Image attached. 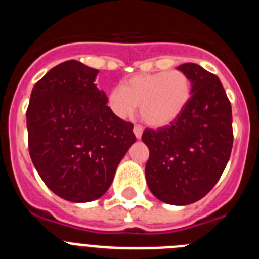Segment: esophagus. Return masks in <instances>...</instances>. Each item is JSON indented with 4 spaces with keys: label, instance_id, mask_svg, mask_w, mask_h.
<instances>
[{
    "label": "esophagus",
    "instance_id": "esophagus-1",
    "mask_svg": "<svg viewBox=\"0 0 259 259\" xmlns=\"http://www.w3.org/2000/svg\"><path fill=\"white\" fill-rule=\"evenodd\" d=\"M134 134L135 136H136V139H141V136H143V127L141 125H135L134 127Z\"/></svg>",
    "mask_w": 259,
    "mask_h": 259
}]
</instances>
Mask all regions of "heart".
Here are the masks:
<instances>
[{
  "label": "heart",
  "mask_w": 259,
  "mask_h": 259,
  "mask_svg": "<svg viewBox=\"0 0 259 259\" xmlns=\"http://www.w3.org/2000/svg\"><path fill=\"white\" fill-rule=\"evenodd\" d=\"M192 80L180 70L135 75L107 96V106L120 119L131 118L139 105L140 118L152 127H164L179 118L192 97Z\"/></svg>",
  "instance_id": "1"
}]
</instances>
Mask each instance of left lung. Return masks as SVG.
I'll return each instance as SVG.
<instances>
[{"label":"left lung","instance_id":"8db88e82","mask_svg":"<svg viewBox=\"0 0 259 259\" xmlns=\"http://www.w3.org/2000/svg\"><path fill=\"white\" fill-rule=\"evenodd\" d=\"M178 70L192 80L188 106L170 125L146 128L141 139L149 148L145 178L152 193L170 205H189L211 191L227 166L232 109L217 75L196 63Z\"/></svg>","mask_w":259,"mask_h":259}]
</instances>
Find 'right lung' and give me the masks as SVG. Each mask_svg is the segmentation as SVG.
Segmentation results:
<instances>
[{
	"instance_id": "right-lung-1",
	"label": "right lung",
	"mask_w": 259,
	"mask_h": 259,
	"mask_svg": "<svg viewBox=\"0 0 259 259\" xmlns=\"http://www.w3.org/2000/svg\"><path fill=\"white\" fill-rule=\"evenodd\" d=\"M97 74L81 62H63L35 84L27 109L32 162L48 188L71 202L101 197L136 141L134 124L106 105Z\"/></svg>"
}]
</instances>
